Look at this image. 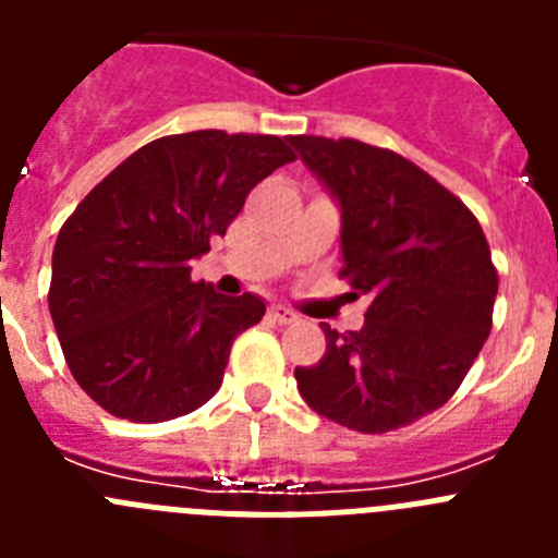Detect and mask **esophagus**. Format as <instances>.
<instances>
[{"mask_svg": "<svg viewBox=\"0 0 558 558\" xmlns=\"http://www.w3.org/2000/svg\"><path fill=\"white\" fill-rule=\"evenodd\" d=\"M268 318H270V322H274V324H293L295 318H299V315H295L293 310L282 307V304H276V307L268 310Z\"/></svg>", "mask_w": 558, "mask_h": 558, "instance_id": "obj_1", "label": "esophagus"}]
</instances>
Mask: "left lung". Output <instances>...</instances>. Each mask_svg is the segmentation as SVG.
Masks as SVG:
<instances>
[{
  "mask_svg": "<svg viewBox=\"0 0 558 558\" xmlns=\"http://www.w3.org/2000/svg\"><path fill=\"white\" fill-rule=\"evenodd\" d=\"M340 206V251L366 324L295 368L310 408L357 433H388L438 411L492 332L497 270L463 201L399 153L357 140L290 136Z\"/></svg>",
  "mask_w": 558,
  "mask_h": 558,
  "instance_id": "8db88e82",
  "label": "left lung"
}]
</instances>
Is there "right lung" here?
I'll return each instance as SVG.
<instances>
[{
	"label": "right lung",
	"mask_w": 558,
	"mask_h": 558,
	"mask_svg": "<svg viewBox=\"0 0 558 558\" xmlns=\"http://www.w3.org/2000/svg\"><path fill=\"white\" fill-rule=\"evenodd\" d=\"M295 159L268 133L161 136L111 170L58 231L49 315L77 386L128 422H167L209 402L231 343L263 322L259 295L192 282L248 192Z\"/></svg>",
	"instance_id": "right-lung-1"
}]
</instances>
